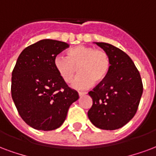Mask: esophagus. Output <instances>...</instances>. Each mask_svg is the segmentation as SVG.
Segmentation results:
<instances>
[{
  "mask_svg": "<svg viewBox=\"0 0 156 156\" xmlns=\"http://www.w3.org/2000/svg\"><path fill=\"white\" fill-rule=\"evenodd\" d=\"M87 94V93H83V92H79L78 93V95H79V97H82V96H84Z\"/></svg>",
  "mask_w": 156,
  "mask_h": 156,
  "instance_id": "1",
  "label": "esophagus"
}]
</instances>
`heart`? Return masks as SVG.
I'll return each mask as SVG.
<instances>
[{"label":"heart","mask_w":156,"mask_h":156,"mask_svg":"<svg viewBox=\"0 0 156 156\" xmlns=\"http://www.w3.org/2000/svg\"><path fill=\"white\" fill-rule=\"evenodd\" d=\"M55 68L63 81L69 83L78 73L80 75L72 83L75 89L89 88L93 83H101L111 70L110 56L107 52L93 47L78 45L69 49L68 57L58 55Z\"/></svg>","instance_id":"obj_1"}]
</instances>
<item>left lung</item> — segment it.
<instances>
[{
	"label": "left lung",
	"instance_id": "1",
	"mask_svg": "<svg viewBox=\"0 0 156 156\" xmlns=\"http://www.w3.org/2000/svg\"><path fill=\"white\" fill-rule=\"evenodd\" d=\"M94 44L109 55L111 70L105 81L88 93L93 105L87 116L96 127L112 131L125 126L135 116L143 93L142 81L125 52L107 43Z\"/></svg>",
	"mask_w": 156,
	"mask_h": 156
}]
</instances>
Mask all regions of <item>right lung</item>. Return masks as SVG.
<instances>
[{
  "label": "right lung",
  "mask_w": 156,
  "mask_h": 156,
  "mask_svg": "<svg viewBox=\"0 0 156 156\" xmlns=\"http://www.w3.org/2000/svg\"><path fill=\"white\" fill-rule=\"evenodd\" d=\"M65 42L42 40L26 47L17 58L11 77V97L24 122L36 130L52 131L65 121L78 99L55 68V59L69 47Z\"/></svg>",
  "instance_id": "add662e5"
}]
</instances>
